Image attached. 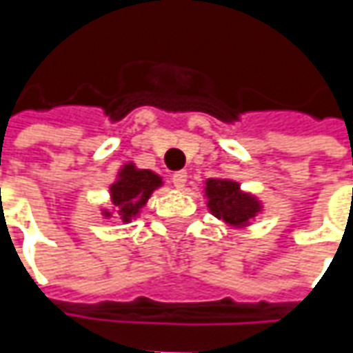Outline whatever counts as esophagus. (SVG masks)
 I'll return each instance as SVG.
<instances>
[{
	"label": "esophagus",
	"mask_w": 353,
	"mask_h": 353,
	"mask_svg": "<svg viewBox=\"0 0 353 353\" xmlns=\"http://www.w3.org/2000/svg\"><path fill=\"white\" fill-rule=\"evenodd\" d=\"M186 179H188V174H186L184 170H179V172H172V176H170V183L174 184L176 188H183L184 184H186Z\"/></svg>",
	"instance_id": "obj_1"
}]
</instances>
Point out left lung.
<instances>
[{
	"label": "left lung",
	"mask_w": 353,
	"mask_h": 353,
	"mask_svg": "<svg viewBox=\"0 0 353 353\" xmlns=\"http://www.w3.org/2000/svg\"><path fill=\"white\" fill-rule=\"evenodd\" d=\"M208 206L216 218H222L232 225H243L259 212V202L239 190L234 181L210 179L206 183Z\"/></svg>",
	"instance_id": "8db88e82"
}]
</instances>
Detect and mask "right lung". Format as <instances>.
<instances>
[{
  "label": "right lung",
  "instance_id": "right-lung-1",
  "mask_svg": "<svg viewBox=\"0 0 353 353\" xmlns=\"http://www.w3.org/2000/svg\"><path fill=\"white\" fill-rule=\"evenodd\" d=\"M157 186H161V176L155 172L143 169L137 170L133 165H125L119 179L112 184V202L123 222H129L137 212L147 204ZM110 216V212H105Z\"/></svg>",
  "mask_w": 353,
  "mask_h": 353
}]
</instances>
